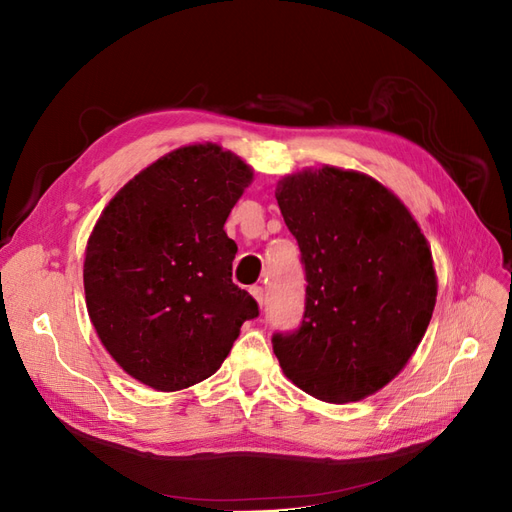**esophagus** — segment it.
<instances>
[{"mask_svg": "<svg viewBox=\"0 0 512 512\" xmlns=\"http://www.w3.org/2000/svg\"><path fill=\"white\" fill-rule=\"evenodd\" d=\"M250 294L256 299V303L262 307V301H265V290H262V286H252Z\"/></svg>", "mask_w": 512, "mask_h": 512, "instance_id": "1", "label": "esophagus"}]
</instances>
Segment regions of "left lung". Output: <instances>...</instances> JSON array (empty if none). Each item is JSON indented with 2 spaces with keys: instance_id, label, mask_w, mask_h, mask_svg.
Wrapping results in <instances>:
<instances>
[{
  "instance_id": "left-lung-1",
  "label": "left lung",
  "mask_w": 512,
  "mask_h": 512,
  "mask_svg": "<svg viewBox=\"0 0 512 512\" xmlns=\"http://www.w3.org/2000/svg\"><path fill=\"white\" fill-rule=\"evenodd\" d=\"M275 198L307 277L301 329L273 337L284 376L329 404L378 393L412 359L436 307L421 226L380 181L337 166L282 177Z\"/></svg>"
}]
</instances>
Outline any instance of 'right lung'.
<instances>
[{"label": "right lung", "instance_id": "1", "mask_svg": "<svg viewBox=\"0 0 512 512\" xmlns=\"http://www.w3.org/2000/svg\"><path fill=\"white\" fill-rule=\"evenodd\" d=\"M254 170L215 143L166 153L111 198L91 230L85 303L102 346L134 380L181 391L220 369L256 301L232 284L224 224Z\"/></svg>", "mask_w": 512, "mask_h": 512}]
</instances>
